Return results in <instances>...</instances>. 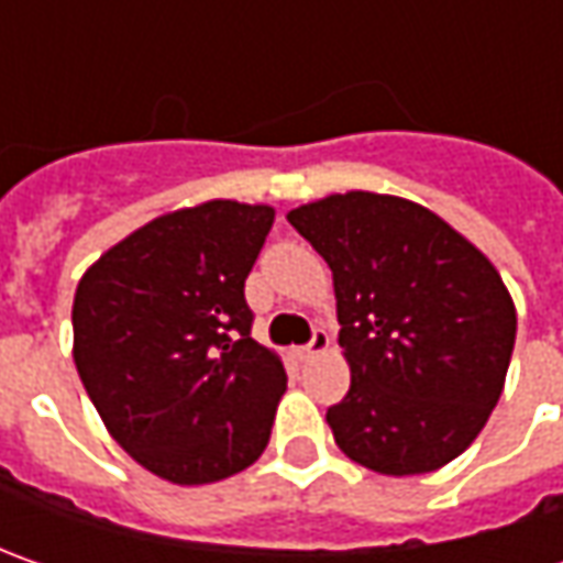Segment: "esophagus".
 Returning a JSON list of instances; mask_svg holds the SVG:
<instances>
[{"label":"esophagus","instance_id":"1","mask_svg":"<svg viewBox=\"0 0 563 563\" xmlns=\"http://www.w3.org/2000/svg\"><path fill=\"white\" fill-rule=\"evenodd\" d=\"M329 344H332V338L325 335L322 329H316V332H313V341H310L307 347H297V360H303V363H307V360H313L316 354H322V351H329Z\"/></svg>","mask_w":563,"mask_h":563}]
</instances>
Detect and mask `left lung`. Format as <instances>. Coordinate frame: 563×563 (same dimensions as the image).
<instances>
[{"instance_id": "8db88e82", "label": "left lung", "mask_w": 563, "mask_h": 563, "mask_svg": "<svg viewBox=\"0 0 563 563\" xmlns=\"http://www.w3.org/2000/svg\"><path fill=\"white\" fill-rule=\"evenodd\" d=\"M329 263L351 388L338 448L382 476L432 473L483 432L508 376L517 310L498 269L432 209L369 190L288 212Z\"/></svg>"}]
</instances>
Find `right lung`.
<instances>
[{
  "label": "right lung",
  "mask_w": 563,
  "mask_h": 563,
  "mask_svg": "<svg viewBox=\"0 0 563 563\" xmlns=\"http://www.w3.org/2000/svg\"><path fill=\"white\" fill-rule=\"evenodd\" d=\"M272 222L263 203L175 209L77 282V376L109 435L175 486L228 479L269 444L288 376L250 338L244 282Z\"/></svg>",
  "instance_id": "add662e5"
}]
</instances>
